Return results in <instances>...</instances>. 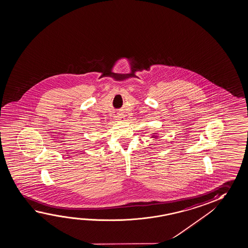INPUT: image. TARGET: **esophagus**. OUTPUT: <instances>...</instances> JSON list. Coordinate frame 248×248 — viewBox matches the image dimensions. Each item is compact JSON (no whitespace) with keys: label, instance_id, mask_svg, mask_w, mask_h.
I'll use <instances>...</instances> for the list:
<instances>
[{"label":"esophagus","instance_id":"esophagus-1","mask_svg":"<svg viewBox=\"0 0 248 248\" xmlns=\"http://www.w3.org/2000/svg\"><path fill=\"white\" fill-rule=\"evenodd\" d=\"M116 120H118V121H122V120H124V116L122 115V114H119L116 116Z\"/></svg>","mask_w":248,"mask_h":248}]
</instances>
